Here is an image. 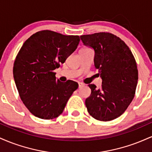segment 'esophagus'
Listing matches in <instances>:
<instances>
[{"instance_id": "1", "label": "esophagus", "mask_w": 152, "mask_h": 152, "mask_svg": "<svg viewBox=\"0 0 152 152\" xmlns=\"http://www.w3.org/2000/svg\"><path fill=\"white\" fill-rule=\"evenodd\" d=\"M83 86H84V84H83V83H81V82H79V83H78V87H79V88H81V87H83Z\"/></svg>"}]
</instances>
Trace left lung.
I'll return each mask as SVG.
<instances>
[{"mask_svg":"<svg viewBox=\"0 0 152 152\" xmlns=\"http://www.w3.org/2000/svg\"><path fill=\"white\" fill-rule=\"evenodd\" d=\"M82 43L94 51V66L102 79L100 88L89 84L90 96L86 106L99 121L119 117L133 100L138 82L137 63L127 45L109 33L80 36Z\"/></svg>","mask_w":152,"mask_h":152,"instance_id":"left-lung-1","label":"left lung"}]
</instances>
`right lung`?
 <instances>
[{"label": "right lung", "instance_id": "1", "mask_svg": "<svg viewBox=\"0 0 152 152\" xmlns=\"http://www.w3.org/2000/svg\"><path fill=\"white\" fill-rule=\"evenodd\" d=\"M79 41L78 36L41 31L28 38L18 52L13 66L14 81L23 103L36 117H58L78 88L74 81L56 79L53 71L74 53Z\"/></svg>", "mask_w": 152, "mask_h": 152}]
</instances>
